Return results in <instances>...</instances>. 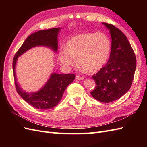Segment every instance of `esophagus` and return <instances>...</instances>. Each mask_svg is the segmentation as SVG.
<instances>
[{"label": "esophagus", "mask_w": 147, "mask_h": 147, "mask_svg": "<svg viewBox=\"0 0 147 147\" xmlns=\"http://www.w3.org/2000/svg\"><path fill=\"white\" fill-rule=\"evenodd\" d=\"M76 80H83V77L82 76H78V75H76V77H75Z\"/></svg>", "instance_id": "1"}]
</instances>
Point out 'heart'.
<instances>
[{
    "label": "heart",
    "mask_w": 147,
    "mask_h": 147,
    "mask_svg": "<svg viewBox=\"0 0 147 147\" xmlns=\"http://www.w3.org/2000/svg\"><path fill=\"white\" fill-rule=\"evenodd\" d=\"M111 49L110 39L105 34L98 32L80 34L68 40L65 49L59 52L62 65L68 68L75 64V59L82 69L94 73L104 66Z\"/></svg>",
    "instance_id": "1"
}]
</instances>
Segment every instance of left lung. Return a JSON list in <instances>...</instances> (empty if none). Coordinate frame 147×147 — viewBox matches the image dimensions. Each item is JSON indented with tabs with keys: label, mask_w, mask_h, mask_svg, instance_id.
<instances>
[{
	"label": "left lung",
	"mask_w": 147,
	"mask_h": 147,
	"mask_svg": "<svg viewBox=\"0 0 147 147\" xmlns=\"http://www.w3.org/2000/svg\"><path fill=\"white\" fill-rule=\"evenodd\" d=\"M102 24L110 31L111 51L107 63L92 77L96 86L91 95L98 101L109 103L120 98L130 89L136 59L125 35L111 24Z\"/></svg>",
	"instance_id": "8db88e82"
}]
</instances>
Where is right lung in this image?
<instances>
[{"label":"right lung","mask_w":147,"mask_h":147,"mask_svg":"<svg viewBox=\"0 0 147 147\" xmlns=\"http://www.w3.org/2000/svg\"><path fill=\"white\" fill-rule=\"evenodd\" d=\"M60 28L40 30L30 35L16 53L12 62L14 83L18 94L24 101L33 107L38 109H51L57 105L61 100L66 87L75 78L74 74L52 73L44 86L35 93H28L19 86L16 78L15 67L18 57L33 47L46 46L56 52L57 51V35Z\"/></svg>","instance_id":"obj_1"}]
</instances>
